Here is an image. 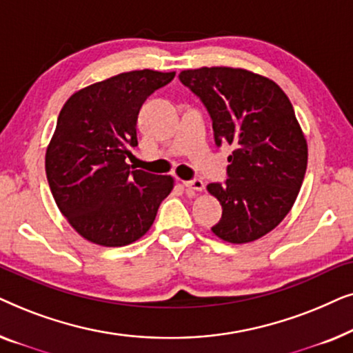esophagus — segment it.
Segmentation results:
<instances>
[{"instance_id": "1", "label": "esophagus", "mask_w": 353, "mask_h": 353, "mask_svg": "<svg viewBox=\"0 0 353 353\" xmlns=\"http://www.w3.org/2000/svg\"><path fill=\"white\" fill-rule=\"evenodd\" d=\"M183 185H185V188H188V190H192V191H204V181L199 180V178H196V180H191V181H183Z\"/></svg>"}]
</instances>
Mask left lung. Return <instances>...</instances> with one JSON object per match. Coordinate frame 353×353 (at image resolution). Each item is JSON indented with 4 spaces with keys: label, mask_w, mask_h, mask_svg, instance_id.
I'll list each match as a JSON object with an SVG mask.
<instances>
[{
    "label": "left lung",
    "mask_w": 353,
    "mask_h": 353,
    "mask_svg": "<svg viewBox=\"0 0 353 353\" xmlns=\"http://www.w3.org/2000/svg\"><path fill=\"white\" fill-rule=\"evenodd\" d=\"M180 80L209 110L216 146H234L228 180L207 185L223 209L212 231L231 244L257 241L289 214L305 176L307 139L291 101L273 80L234 67L183 70Z\"/></svg>",
    "instance_id": "obj_1"
}]
</instances>
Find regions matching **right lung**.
Masks as SVG:
<instances>
[{
	"instance_id": "right-lung-1",
	"label": "right lung",
	"mask_w": 353,
	"mask_h": 353,
	"mask_svg": "<svg viewBox=\"0 0 353 353\" xmlns=\"http://www.w3.org/2000/svg\"><path fill=\"white\" fill-rule=\"evenodd\" d=\"M175 72L132 70L75 91L62 105L46 148L52 197L72 228L90 243L122 248L148 233L175 180L132 170L139 109Z\"/></svg>"
}]
</instances>
